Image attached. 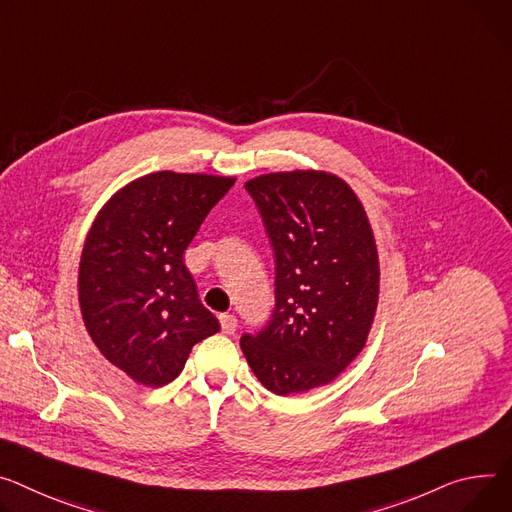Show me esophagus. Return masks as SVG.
<instances>
[{
  "mask_svg": "<svg viewBox=\"0 0 512 512\" xmlns=\"http://www.w3.org/2000/svg\"><path fill=\"white\" fill-rule=\"evenodd\" d=\"M220 327L224 335H232L237 331V316L232 314H220Z\"/></svg>",
  "mask_w": 512,
  "mask_h": 512,
  "instance_id": "34e87169",
  "label": "esophagus"
}]
</instances>
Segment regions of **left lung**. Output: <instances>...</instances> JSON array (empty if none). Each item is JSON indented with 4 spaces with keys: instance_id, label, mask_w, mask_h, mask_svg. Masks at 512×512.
I'll list each match as a JSON object with an SVG mask.
<instances>
[{
    "instance_id": "8db88e82",
    "label": "left lung",
    "mask_w": 512,
    "mask_h": 512,
    "mask_svg": "<svg viewBox=\"0 0 512 512\" xmlns=\"http://www.w3.org/2000/svg\"><path fill=\"white\" fill-rule=\"evenodd\" d=\"M275 253V308L241 349L257 380L288 396L331 384L361 353L380 298L369 218L341 177L296 169L245 183Z\"/></svg>"
}]
</instances>
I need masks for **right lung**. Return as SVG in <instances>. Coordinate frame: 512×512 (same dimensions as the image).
<instances>
[{
  "label": "right lung",
  "instance_id": "obj_1",
  "mask_svg": "<svg viewBox=\"0 0 512 512\" xmlns=\"http://www.w3.org/2000/svg\"><path fill=\"white\" fill-rule=\"evenodd\" d=\"M237 177L155 171L98 212L79 261V308L98 351L136 384L173 382L192 347L220 331L183 253Z\"/></svg>",
  "mask_w": 512,
  "mask_h": 512
}]
</instances>
